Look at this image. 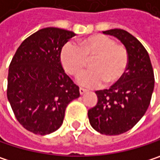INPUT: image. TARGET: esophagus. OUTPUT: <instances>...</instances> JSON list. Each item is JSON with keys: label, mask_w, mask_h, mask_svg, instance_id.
Masks as SVG:
<instances>
[{"label": "esophagus", "mask_w": 160, "mask_h": 160, "mask_svg": "<svg viewBox=\"0 0 160 160\" xmlns=\"http://www.w3.org/2000/svg\"><path fill=\"white\" fill-rule=\"evenodd\" d=\"M85 92H87V90L86 89H84V88H80V93L81 95L84 94Z\"/></svg>", "instance_id": "1"}]
</instances>
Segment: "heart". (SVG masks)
Returning a JSON list of instances; mask_svg holds the SVG:
<instances>
[{"label":"heart","mask_w":160,"mask_h":160,"mask_svg":"<svg viewBox=\"0 0 160 160\" xmlns=\"http://www.w3.org/2000/svg\"><path fill=\"white\" fill-rule=\"evenodd\" d=\"M92 70L81 74L78 82L88 88H96L104 81L112 85L120 80L128 67L126 49L104 35H95L79 42V48L68 43L60 53V60L66 71L78 76L85 69L88 60L92 59Z\"/></svg>","instance_id":"obj_1"}]
</instances>
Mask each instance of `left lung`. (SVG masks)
I'll return each mask as SVG.
<instances>
[{
	"label": "left lung",
	"mask_w": 160,
	"mask_h": 160,
	"mask_svg": "<svg viewBox=\"0 0 160 160\" xmlns=\"http://www.w3.org/2000/svg\"><path fill=\"white\" fill-rule=\"evenodd\" d=\"M118 38L128 54L123 77L107 90L96 91L98 102L88 111L91 125L102 135L115 136L133 128L148 108L154 91V71L148 51L123 29L102 32Z\"/></svg>",
	"instance_id": "1"
}]
</instances>
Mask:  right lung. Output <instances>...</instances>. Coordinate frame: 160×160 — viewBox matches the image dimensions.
I'll return each instance as SVG.
<instances>
[{
  "instance_id": "add662e5",
  "label": "right lung",
  "mask_w": 160,
  "mask_h": 160,
  "mask_svg": "<svg viewBox=\"0 0 160 160\" xmlns=\"http://www.w3.org/2000/svg\"><path fill=\"white\" fill-rule=\"evenodd\" d=\"M74 36L57 27L40 29L23 40L9 66L8 101L17 121L36 135L57 131L68 104L80 97L60 61L63 46Z\"/></svg>"
}]
</instances>
